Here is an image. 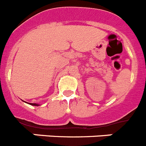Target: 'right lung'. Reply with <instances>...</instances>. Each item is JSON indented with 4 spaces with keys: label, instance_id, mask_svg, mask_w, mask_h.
Wrapping results in <instances>:
<instances>
[{
    "label": "right lung",
    "instance_id": "add662e5",
    "mask_svg": "<svg viewBox=\"0 0 146 146\" xmlns=\"http://www.w3.org/2000/svg\"><path fill=\"white\" fill-rule=\"evenodd\" d=\"M30 104H31V105H34V106H38V104H34V103H30Z\"/></svg>",
    "mask_w": 146,
    "mask_h": 146
}]
</instances>
